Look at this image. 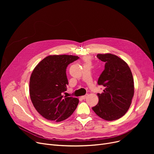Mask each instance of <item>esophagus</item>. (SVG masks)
Masks as SVG:
<instances>
[{
	"label": "esophagus",
	"mask_w": 154,
	"mask_h": 154,
	"mask_svg": "<svg viewBox=\"0 0 154 154\" xmlns=\"http://www.w3.org/2000/svg\"><path fill=\"white\" fill-rule=\"evenodd\" d=\"M88 94H86V95H83V96H82V97H81V98H82V99H84H84H85L87 97V96H88Z\"/></svg>",
	"instance_id": "esophagus-1"
}]
</instances>
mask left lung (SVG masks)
Listing matches in <instances>:
<instances>
[{
	"label": "left lung",
	"instance_id": "8db88e82",
	"mask_svg": "<svg viewBox=\"0 0 154 154\" xmlns=\"http://www.w3.org/2000/svg\"><path fill=\"white\" fill-rule=\"evenodd\" d=\"M97 57L105 63V69L98 84L105 88L97 94L99 102L92 110L100 118L112 121L122 117L130 107L134 94V83L128 64L112 54H99Z\"/></svg>",
	"mask_w": 154,
	"mask_h": 154
}]
</instances>
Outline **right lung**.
<instances>
[{
	"mask_svg": "<svg viewBox=\"0 0 154 154\" xmlns=\"http://www.w3.org/2000/svg\"><path fill=\"white\" fill-rule=\"evenodd\" d=\"M78 56L54 55L46 57L32 72L29 82L30 99L36 110L45 119L61 122L76 109L79 99L62 95L67 91L68 65Z\"/></svg>",
	"mask_w": 154,
	"mask_h": 154,
	"instance_id": "right-lung-1",
	"label": "right lung"
}]
</instances>
